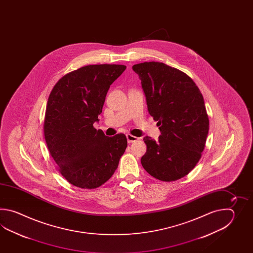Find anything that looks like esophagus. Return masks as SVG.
<instances>
[{
	"mask_svg": "<svg viewBox=\"0 0 253 253\" xmlns=\"http://www.w3.org/2000/svg\"><path fill=\"white\" fill-rule=\"evenodd\" d=\"M126 138H127V142H128V143H133V142H135V141L138 140V138H137L136 136L132 135L131 134H126Z\"/></svg>",
	"mask_w": 253,
	"mask_h": 253,
	"instance_id": "34e87169",
	"label": "esophagus"
}]
</instances>
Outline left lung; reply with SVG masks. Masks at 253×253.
Masks as SVG:
<instances>
[{"label":"left lung","mask_w":253,"mask_h":253,"mask_svg":"<svg viewBox=\"0 0 253 253\" xmlns=\"http://www.w3.org/2000/svg\"><path fill=\"white\" fill-rule=\"evenodd\" d=\"M139 76L147 109L157 121L158 141L145 136L141 164L153 177L172 182L194 169L205 149L209 119L198 86L183 71L162 62L133 66Z\"/></svg>","instance_id":"1"}]
</instances>
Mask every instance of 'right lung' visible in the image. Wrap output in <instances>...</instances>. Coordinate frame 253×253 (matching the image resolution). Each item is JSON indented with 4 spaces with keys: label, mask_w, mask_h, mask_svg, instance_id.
<instances>
[{
    "label": "right lung",
    "mask_w": 253,
    "mask_h": 253,
    "mask_svg": "<svg viewBox=\"0 0 253 253\" xmlns=\"http://www.w3.org/2000/svg\"><path fill=\"white\" fill-rule=\"evenodd\" d=\"M124 65H88L63 76L49 94L44 136L62 176L77 187L95 189L119 167L127 146L124 134L107 136L98 122L109 86Z\"/></svg>",
    "instance_id": "add662e5"
}]
</instances>
